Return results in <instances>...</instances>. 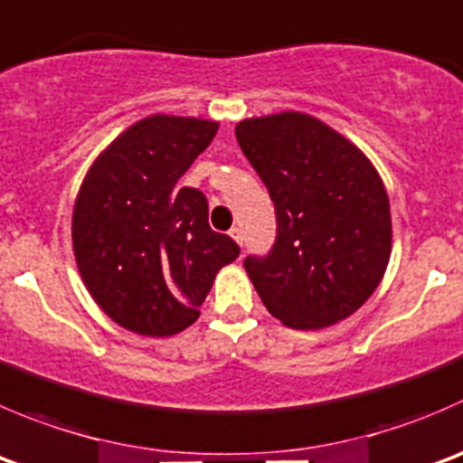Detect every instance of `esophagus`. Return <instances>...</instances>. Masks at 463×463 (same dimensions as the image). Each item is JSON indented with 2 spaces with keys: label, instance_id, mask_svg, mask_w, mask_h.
<instances>
[{
  "label": "esophagus",
  "instance_id": "esophagus-1",
  "mask_svg": "<svg viewBox=\"0 0 463 463\" xmlns=\"http://www.w3.org/2000/svg\"><path fill=\"white\" fill-rule=\"evenodd\" d=\"M231 237H232V240H235L240 246L244 244V231H241L240 226H232V228H231Z\"/></svg>",
  "mask_w": 463,
  "mask_h": 463
}]
</instances>
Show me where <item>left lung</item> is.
I'll use <instances>...</instances> for the list:
<instances>
[{"label": "left lung", "mask_w": 463, "mask_h": 463, "mask_svg": "<svg viewBox=\"0 0 463 463\" xmlns=\"http://www.w3.org/2000/svg\"><path fill=\"white\" fill-rule=\"evenodd\" d=\"M235 136L276 205V244L244 260L264 307L294 330L351 317L392 255L389 196L373 163L305 112L244 119Z\"/></svg>", "instance_id": "1"}]
</instances>
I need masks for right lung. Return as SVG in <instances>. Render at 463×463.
<instances>
[{"mask_svg":"<svg viewBox=\"0 0 463 463\" xmlns=\"http://www.w3.org/2000/svg\"><path fill=\"white\" fill-rule=\"evenodd\" d=\"M217 122L151 115L128 127L88 169L71 214L76 267L115 323L172 336L240 246L208 223V199L183 174L217 136Z\"/></svg>","mask_w":463,"mask_h":463,"instance_id":"1","label":"right lung"}]
</instances>
